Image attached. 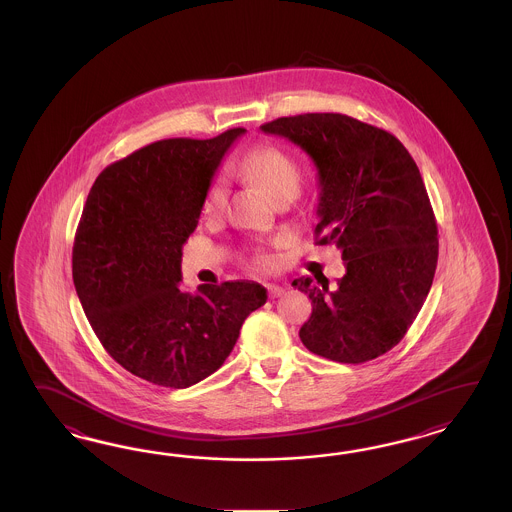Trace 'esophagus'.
Here are the masks:
<instances>
[{"mask_svg":"<svg viewBox=\"0 0 512 512\" xmlns=\"http://www.w3.org/2000/svg\"><path fill=\"white\" fill-rule=\"evenodd\" d=\"M266 291H268V296H270V298H278V296L285 293V287H279V285H268V287H266Z\"/></svg>","mask_w":512,"mask_h":512,"instance_id":"esophagus-1","label":"esophagus"}]
</instances>
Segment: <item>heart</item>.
<instances>
[{
  "instance_id": "1",
  "label": "heart",
  "mask_w": 512,
  "mask_h": 512,
  "mask_svg": "<svg viewBox=\"0 0 512 512\" xmlns=\"http://www.w3.org/2000/svg\"><path fill=\"white\" fill-rule=\"evenodd\" d=\"M240 172L248 178L249 182L261 187L272 201H278L281 197H296L300 193V186H302L300 167L291 155L276 144H261L253 148L242 157ZM225 202H227V184L223 178H216L204 195L202 212L208 216H216L225 208ZM253 261L259 266L272 264L270 255H266L264 251H257Z\"/></svg>"
}]
</instances>
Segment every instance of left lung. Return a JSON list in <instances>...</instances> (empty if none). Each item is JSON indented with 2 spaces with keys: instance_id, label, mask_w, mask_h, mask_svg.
I'll use <instances>...</instances> for the list:
<instances>
[{
  "instance_id": "left-lung-1",
  "label": "left lung",
  "mask_w": 512,
  "mask_h": 512,
  "mask_svg": "<svg viewBox=\"0 0 512 512\" xmlns=\"http://www.w3.org/2000/svg\"><path fill=\"white\" fill-rule=\"evenodd\" d=\"M298 144L319 172L315 244H336L345 276L300 278L311 317L300 340L319 357L362 364L402 341L430 293L437 223L415 159L385 129L338 112H313L261 125Z\"/></svg>"
}]
</instances>
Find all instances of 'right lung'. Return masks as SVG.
I'll use <instances>...</instances> for the list:
<instances>
[{"mask_svg":"<svg viewBox=\"0 0 512 512\" xmlns=\"http://www.w3.org/2000/svg\"><path fill=\"white\" fill-rule=\"evenodd\" d=\"M244 127L214 139H165L97 176L73 244V281L105 351L159 387L187 388L221 368L251 311L255 281L180 289L182 246L197 229L221 157Z\"/></svg>","mask_w":512,"mask_h":512,"instance_id":"1","label":"right lung"}]
</instances>
